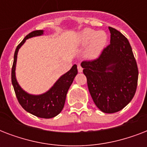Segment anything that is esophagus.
<instances>
[{"instance_id":"esophagus-1","label":"esophagus","mask_w":147,"mask_h":147,"mask_svg":"<svg viewBox=\"0 0 147 147\" xmlns=\"http://www.w3.org/2000/svg\"><path fill=\"white\" fill-rule=\"evenodd\" d=\"M82 70H83L82 67L81 66L80 64H78V72H82Z\"/></svg>"}]
</instances>
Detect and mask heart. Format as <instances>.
<instances>
[{"mask_svg":"<svg viewBox=\"0 0 147 147\" xmlns=\"http://www.w3.org/2000/svg\"><path fill=\"white\" fill-rule=\"evenodd\" d=\"M107 40V36L105 31L97 32L93 29L86 28L78 34L77 43L80 47H85L90 42L85 50V56L88 59H94L100 55L106 45Z\"/></svg>","mask_w":147,"mask_h":147,"instance_id":"obj_1","label":"heart"}]
</instances>
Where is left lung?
<instances>
[{
	"label": "left lung",
	"mask_w": 147,
	"mask_h": 147,
	"mask_svg": "<svg viewBox=\"0 0 147 147\" xmlns=\"http://www.w3.org/2000/svg\"><path fill=\"white\" fill-rule=\"evenodd\" d=\"M108 28L110 44L98 59L83 61L81 65L95 105L104 113L112 114L123 109L133 99L139 72L127 39L116 29Z\"/></svg>",
	"instance_id": "obj_1"
}]
</instances>
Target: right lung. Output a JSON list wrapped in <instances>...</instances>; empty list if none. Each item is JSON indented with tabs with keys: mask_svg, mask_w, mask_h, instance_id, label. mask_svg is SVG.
Instances as JSON below:
<instances>
[{
	"mask_svg": "<svg viewBox=\"0 0 147 147\" xmlns=\"http://www.w3.org/2000/svg\"><path fill=\"white\" fill-rule=\"evenodd\" d=\"M43 34V30H35L25 36L23 41L17 47L15 50L13 63L11 70V82L15 94L20 105L25 111L33 115L41 118H52L59 114L64 107L67 92L76 75L78 74L77 65H74L71 69L62 76L53 87L46 93L40 95H33L26 93L20 86L15 76V69L17 63V53L29 38Z\"/></svg>",
	"mask_w": 147,
	"mask_h": 147,
	"instance_id": "obj_1",
	"label": "right lung"
}]
</instances>
